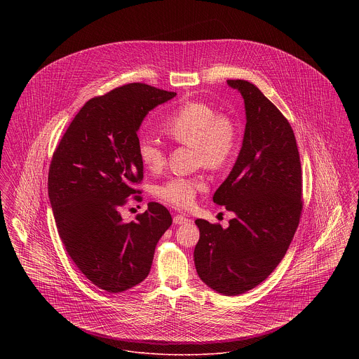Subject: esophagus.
<instances>
[{"label":"esophagus","mask_w":359,"mask_h":359,"mask_svg":"<svg viewBox=\"0 0 359 359\" xmlns=\"http://www.w3.org/2000/svg\"><path fill=\"white\" fill-rule=\"evenodd\" d=\"M191 222V219H188L187 217H184V215H175L173 217V223L175 224H184V223Z\"/></svg>","instance_id":"1"}]
</instances>
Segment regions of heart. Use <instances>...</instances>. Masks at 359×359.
<instances>
[{
  "mask_svg": "<svg viewBox=\"0 0 359 359\" xmlns=\"http://www.w3.org/2000/svg\"><path fill=\"white\" fill-rule=\"evenodd\" d=\"M163 129L176 142L195 147L198 160L212 170L223 168L236 152L237 135L233 122L207 103L187 102L179 106L164 121ZM137 152L140 161L149 171H158L165 164V152L154 137L140 138ZM205 188L202 177L173 176L160 184L156 194L167 203L186 208Z\"/></svg>",
  "mask_w": 359,
  "mask_h": 359,
  "instance_id": "1",
  "label": "heart"
}]
</instances>
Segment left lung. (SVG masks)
<instances>
[{
    "label": "left lung",
    "instance_id": "obj_1",
    "mask_svg": "<svg viewBox=\"0 0 359 359\" xmlns=\"http://www.w3.org/2000/svg\"><path fill=\"white\" fill-rule=\"evenodd\" d=\"M245 102L237 161L212 201L233 211L229 227L196 219L194 259L201 280L224 296L253 290L273 272L300 222L302 164L288 120L258 87L227 81Z\"/></svg>",
    "mask_w": 359,
    "mask_h": 359
}]
</instances>
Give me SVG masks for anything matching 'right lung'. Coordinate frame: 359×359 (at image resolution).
I'll return each instance as SVG.
<instances>
[{
	"mask_svg": "<svg viewBox=\"0 0 359 359\" xmlns=\"http://www.w3.org/2000/svg\"><path fill=\"white\" fill-rule=\"evenodd\" d=\"M176 93L145 83L91 98L69 123L52 156L48 196L69 256L98 288L118 293L149 274L154 249L172 224L160 203L125 223L120 210L141 194L137 132L147 114ZM138 198V196H136Z\"/></svg>",
	"mask_w": 359,
	"mask_h": 359,
	"instance_id": "obj_1",
	"label": "right lung"
}]
</instances>
